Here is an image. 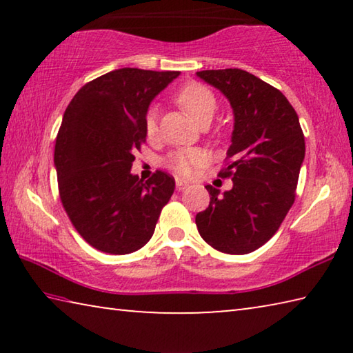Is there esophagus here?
Masks as SVG:
<instances>
[{"instance_id":"obj_1","label":"esophagus","mask_w":353,"mask_h":353,"mask_svg":"<svg viewBox=\"0 0 353 353\" xmlns=\"http://www.w3.org/2000/svg\"><path fill=\"white\" fill-rule=\"evenodd\" d=\"M187 187H188V183H187V182L179 181V179H177V181H176V190H177V191H183V190L187 188Z\"/></svg>"}]
</instances>
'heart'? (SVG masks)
Segmentation results:
<instances>
[{"instance_id": "b5f03b06", "label": "heart", "mask_w": 353, "mask_h": 353, "mask_svg": "<svg viewBox=\"0 0 353 353\" xmlns=\"http://www.w3.org/2000/svg\"><path fill=\"white\" fill-rule=\"evenodd\" d=\"M176 99L177 103L183 107L185 112H187L199 126L202 123L212 121L214 112H216V99H214V94L208 90L205 85H202V83L191 82L187 83V85H183L181 90H179ZM157 118V109L151 107L145 118L146 135L151 137V139L155 137L159 130ZM202 162H204V154L198 151V149H182V151L172 152L170 157L166 159L165 165L168 166L176 176L190 177Z\"/></svg>"}]
</instances>
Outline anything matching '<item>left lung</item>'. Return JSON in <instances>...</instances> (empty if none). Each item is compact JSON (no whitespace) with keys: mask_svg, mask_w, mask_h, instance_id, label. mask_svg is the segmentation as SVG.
<instances>
[{"mask_svg":"<svg viewBox=\"0 0 353 353\" xmlns=\"http://www.w3.org/2000/svg\"><path fill=\"white\" fill-rule=\"evenodd\" d=\"M196 76L224 94L234 130L221 176L234 187L207 185L210 205L196 214L199 235L224 254L254 252L276 234L294 202L305 139L282 92L244 70H205Z\"/></svg>","mask_w":353,"mask_h":353,"instance_id":"8db88e82","label":"left lung"}]
</instances>
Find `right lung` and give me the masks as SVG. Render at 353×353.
<instances>
[{"mask_svg":"<svg viewBox=\"0 0 353 353\" xmlns=\"http://www.w3.org/2000/svg\"><path fill=\"white\" fill-rule=\"evenodd\" d=\"M179 71L119 68L88 82L63 113L54 166L65 212L94 249L124 255L151 240L176 182L157 171L132 174L134 152L146 140L149 104Z\"/></svg>","mask_w":353,"mask_h":353,"instance_id":"1","label":"right lung"}]
</instances>
